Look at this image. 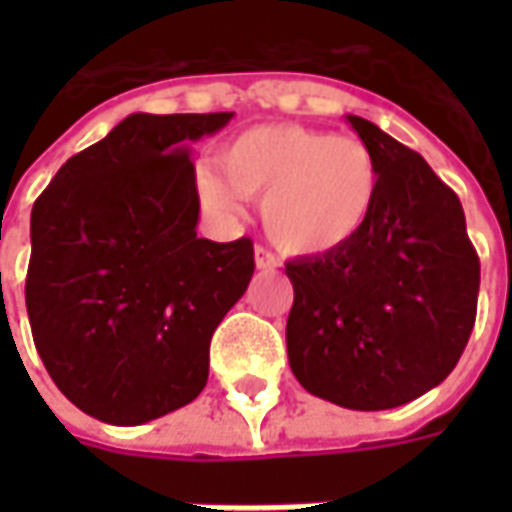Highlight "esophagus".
Here are the masks:
<instances>
[{
  "label": "esophagus",
  "mask_w": 512,
  "mask_h": 512,
  "mask_svg": "<svg viewBox=\"0 0 512 512\" xmlns=\"http://www.w3.org/2000/svg\"><path fill=\"white\" fill-rule=\"evenodd\" d=\"M279 266V260L268 249H263V246H257L255 249V268L257 271H274V268Z\"/></svg>",
  "instance_id": "1"
}]
</instances>
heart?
I'll return each instance as SVG.
<instances>
[{
    "label": "heart",
    "instance_id": "1",
    "mask_svg": "<svg viewBox=\"0 0 512 512\" xmlns=\"http://www.w3.org/2000/svg\"><path fill=\"white\" fill-rule=\"evenodd\" d=\"M200 175L211 211L235 216L238 197L260 200L268 238L288 255H329L354 241L373 216L381 169L354 136L301 126H257L238 134Z\"/></svg>",
    "mask_w": 512,
    "mask_h": 512
}]
</instances>
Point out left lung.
Segmentation results:
<instances>
[{"mask_svg":"<svg viewBox=\"0 0 512 512\" xmlns=\"http://www.w3.org/2000/svg\"><path fill=\"white\" fill-rule=\"evenodd\" d=\"M345 120L376 156L378 200L351 244L285 266L288 362L310 395L384 411L458 365L477 315L480 260L461 200L428 161L365 117Z\"/></svg>","mask_w":512,"mask_h":512,"instance_id":"1","label":"left lung"}]
</instances>
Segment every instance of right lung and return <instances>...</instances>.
I'll return each mask as SVG.
<instances>
[{"label":"right lung","instance_id":"right-lung-1","mask_svg":"<svg viewBox=\"0 0 512 512\" xmlns=\"http://www.w3.org/2000/svg\"><path fill=\"white\" fill-rule=\"evenodd\" d=\"M230 120L128 115L32 205L35 348L62 395L101 422L142 425L200 395L213 332L252 279L249 238H197L191 142Z\"/></svg>","mask_w":512,"mask_h":512}]
</instances>
